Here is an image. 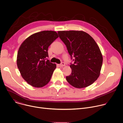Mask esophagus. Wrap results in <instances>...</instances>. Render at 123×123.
Segmentation results:
<instances>
[{"instance_id": "esophagus-1", "label": "esophagus", "mask_w": 123, "mask_h": 123, "mask_svg": "<svg viewBox=\"0 0 123 123\" xmlns=\"http://www.w3.org/2000/svg\"><path fill=\"white\" fill-rule=\"evenodd\" d=\"M65 64L64 62H62L60 64H59V66L60 67H63V66H65Z\"/></svg>"}]
</instances>
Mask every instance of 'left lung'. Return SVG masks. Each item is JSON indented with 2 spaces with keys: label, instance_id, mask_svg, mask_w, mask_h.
<instances>
[{
  "label": "left lung",
  "instance_id": "8db88e82",
  "mask_svg": "<svg viewBox=\"0 0 123 123\" xmlns=\"http://www.w3.org/2000/svg\"><path fill=\"white\" fill-rule=\"evenodd\" d=\"M58 34L74 61L70 65L72 74L66 76L67 81L76 88L90 86L99 76L103 63V56L97 43L88 33L83 31H58Z\"/></svg>",
  "mask_w": 123,
  "mask_h": 123
}]
</instances>
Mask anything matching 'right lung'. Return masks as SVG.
<instances>
[{"instance_id": "add662e5", "label": "right lung", "mask_w": 123, "mask_h": 123, "mask_svg": "<svg viewBox=\"0 0 123 123\" xmlns=\"http://www.w3.org/2000/svg\"><path fill=\"white\" fill-rule=\"evenodd\" d=\"M58 37L56 31H44L31 35L21 45L17 65L22 77L30 85L41 87L49 82L56 65L47 59L48 48Z\"/></svg>"}]
</instances>
